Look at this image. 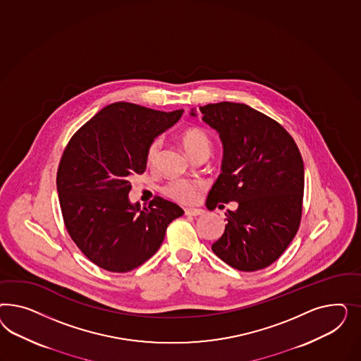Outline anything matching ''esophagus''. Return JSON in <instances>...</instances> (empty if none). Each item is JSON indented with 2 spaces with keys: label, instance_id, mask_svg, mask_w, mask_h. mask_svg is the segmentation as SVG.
<instances>
[{
  "label": "esophagus",
  "instance_id": "esophagus-1",
  "mask_svg": "<svg viewBox=\"0 0 361 361\" xmlns=\"http://www.w3.org/2000/svg\"><path fill=\"white\" fill-rule=\"evenodd\" d=\"M184 212H185L186 216H201V214H204L202 209L186 208Z\"/></svg>",
  "mask_w": 361,
  "mask_h": 361
}]
</instances>
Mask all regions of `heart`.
Wrapping results in <instances>:
<instances>
[{
    "label": "heart",
    "instance_id": "obj_1",
    "mask_svg": "<svg viewBox=\"0 0 361 361\" xmlns=\"http://www.w3.org/2000/svg\"><path fill=\"white\" fill-rule=\"evenodd\" d=\"M180 140H181V144H183L186 153L192 159H196L201 154H209L210 148H212V140H210L208 133L198 127H192V128L185 130L181 133ZM161 147H163V140L160 137H156L148 145L145 160L149 166H153L157 163L159 156L161 152ZM202 189H204V184L200 181L180 178V180L169 181L168 184L163 186L161 190L165 196L175 200L177 202L195 204Z\"/></svg>",
    "mask_w": 361,
    "mask_h": 361
}]
</instances>
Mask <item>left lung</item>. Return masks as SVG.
Segmentation results:
<instances>
[{
  "label": "left lung",
  "instance_id": "obj_1",
  "mask_svg": "<svg viewBox=\"0 0 361 361\" xmlns=\"http://www.w3.org/2000/svg\"><path fill=\"white\" fill-rule=\"evenodd\" d=\"M200 111L224 145L222 173L209 192L207 207L238 204L237 210H228V225L212 250L240 271L261 270L283 254L299 229L302 154L278 121L246 104L221 102ZM190 115L196 116L195 111Z\"/></svg>",
  "mask_w": 361,
  "mask_h": 361
}]
</instances>
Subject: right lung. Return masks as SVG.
<instances>
[{
	"mask_svg": "<svg viewBox=\"0 0 361 361\" xmlns=\"http://www.w3.org/2000/svg\"><path fill=\"white\" fill-rule=\"evenodd\" d=\"M127 102L112 103L78 130L56 172L67 233L100 269L127 273L159 250L168 225L184 214L156 196L148 208L128 200L130 178L147 168V148L183 115Z\"/></svg>",
	"mask_w": 361,
	"mask_h": 361,
	"instance_id": "1",
	"label": "right lung"
}]
</instances>
